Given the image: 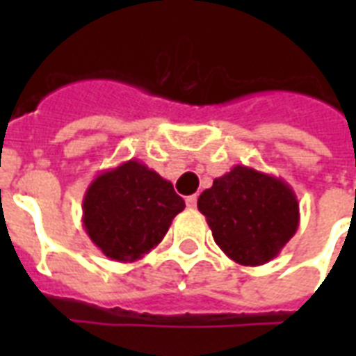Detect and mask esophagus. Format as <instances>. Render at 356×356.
Returning <instances> with one entry per match:
<instances>
[{"label": "esophagus", "instance_id": "esophagus-1", "mask_svg": "<svg viewBox=\"0 0 356 356\" xmlns=\"http://www.w3.org/2000/svg\"><path fill=\"white\" fill-rule=\"evenodd\" d=\"M184 203H186V209L194 211L195 207H197V197H195V195H188V197L184 200Z\"/></svg>", "mask_w": 356, "mask_h": 356}]
</instances>
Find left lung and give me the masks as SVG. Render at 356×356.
<instances>
[{
  "label": "left lung",
  "mask_w": 356,
  "mask_h": 356,
  "mask_svg": "<svg viewBox=\"0 0 356 356\" xmlns=\"http://www.w3.org/2000/svg\"><path fill=\"white\" fill-rule=\"evenodd\" d=\"M197 209L214 242L242 266L275 259L299 227V203L281 177L236 164L201 192Z\"/></svg>",
  "instance_id": "left-lung-1"
}]
</instances>
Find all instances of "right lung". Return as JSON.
<instances>
[{"instance_id": "add662e5", "label": "right lung", "mask_w": 356, "mask_h": 356, "mask_svg": "<svg viewBox=\"0 0 356 356\" xmlns=\"http://www.w3.org/2000/svg\"><path fill=\"white\" fill-rule=\"evenodd\" d=\"M184 209L173 184L140 161L97 173L83 197V227L107 259L136 262L166 236Z\"/></svg>"}]
</instances>
